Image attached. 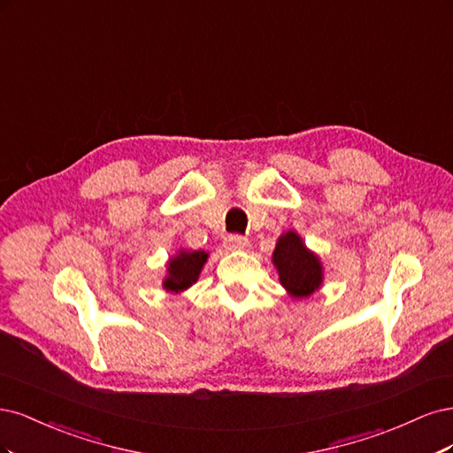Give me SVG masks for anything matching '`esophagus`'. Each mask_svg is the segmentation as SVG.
<instances>
[{
	"mask_svg": "<svg viewBox=\"0 0 453 453\" xmlns=\"http://www.w3.org/2000/svg\"><path fill=\"white\" fill-rule=\"evenodd\" d=\"M226 248L227 250H248V248H250V241L241 235H229L226 239Z\"/></svg>",
	"mask_w": 453,
	"mask_h": 453,
	"instance_id": "34e87169",
	"label": "esophagus"
}]
</instances>
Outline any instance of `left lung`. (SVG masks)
Instances as JSON below:
<instances>
[{"label":"left lung","instance_id":"8db88e82","mask_svg":"<svg viewBox=\"0 0 453 453\" xmlns=\"http://www.w3.org/2000/svg\"><path fill=\"white\" fill-rule=\"evenodd\" d=\"M273 264L279 271L280 284L296 299L312 296L324 282L322 261L304 246L296 231L284 233L276 242Z\"/></svg>","mask_w":453,"mask_h":453}]
</instances>
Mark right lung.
<instances>
[{
  "label": "right lung",
  "mask_w": 453,
  "mask_h": 453,
  "mask_svg": "<svg viewBox=\"0 0 453 453\" xmlns=\"http://www.w3.org/2000/svg\"><path fill=\"white\" fill-rule=\"evenodd\" d=\"M209 254L203 250H179L167 264V274L164 279V288L171 294H180L192 284L197 282L203 265L207 264Z\"/></svg>",
  "instance_id": "obj_1"
}]
</instances>
